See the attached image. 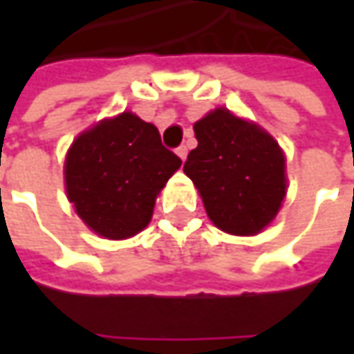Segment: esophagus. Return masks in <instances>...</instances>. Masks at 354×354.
<instances>
[{
    "label": "esophagus",
    "instance_id": "esophagus-1",
    "mask_svg": "<svg viewBox=\"0 0 354 354\" xmlns=\"http://www.w3.org/2000/svg\"><path fill=\"white\" fill-rule=\"evenodd\" d=\"M187 153H189V149H187V145H179V147H177V156L181 157L183 161H185V157H187Z\"/></svg>",
    "mask_w": 354,
    "mask_h": 354
}]
</instances>
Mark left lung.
<instances>
[{
	"label": "left lung",
	"instance_id": "1",
	"mask_svg": "<svg viewBox=\"0 0 354 354\" xmlns=\"http://www.w3.org/2000/svg\"><path fill=\"white\" fill-rule=\"evenodd\" d=\"M193 128L198 145L189 151L183 171L198 189L209 218L228 234L260 232L286 197V159L276 140L225 108Z\"/></svg>",
	"mask_w": 354,
	"mask_h": 354
}]
</instances>
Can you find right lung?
Masks as SVG:
<instances>
[{"instance_id": "1", "label": "right lung", "mask_w": 354, "mask_h": 354, "mask_svg": "<svg viewBox=\"0 0 354 354\" xmlns=\"http://www.w3.org/2000/svg\"><path fill=\"white\" fill-rule=\"evenodd\" d=\"M181 167L159 129L131 112L80 133L68 149V201L96 234L129 238L151 221L157 193Z\"/></svg>"}]
</instances>
